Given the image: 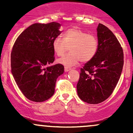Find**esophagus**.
Listing matches in <instances>:
<instances>
[{"label":"esophagus","mask_w":133,"mask_h":133,"mask_svg":"<svg viewBox=\"0 0 133 133\" xmlns=\"http://www.w3.org/2000/svg\"><path fill=\"white\" fill-rule=\"evenodd\" d=\"M71 69L70 68H69V67H67V66H65V68H64V71H65V72H68V71H70V70H71Z\"/></svg>","instance_id":"esophagus-1"}]
</instances>
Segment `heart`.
Returning <instances> with one entry per match:
<instances>
[{
  "mask_svg": "<svg viewBox=\"0 0 133 133\" xmlns=\"http://www.w3.org/2000/svg\"><path fill=\"white\" fill-rule=\"evenodd\" d=\"M52 47L57 56H62L69 50L71 52L60 58L58 62L67 66L77 64L79 61L89 62L96 56L98 41L93 35L77 28L67 30L64 39L57 37L53 40Z\"/></svg>",
  "mask_w": 133,
  "mask_h": 133,
  "instance_id": "obj_1",
  "label": "heart"
}]
</instances>
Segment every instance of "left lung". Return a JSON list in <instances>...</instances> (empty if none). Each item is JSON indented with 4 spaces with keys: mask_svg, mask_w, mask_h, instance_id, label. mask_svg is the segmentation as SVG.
Returning <instances> with one entry per match:
<instances>
[{
    "mask_svg": "<svg viewBox=\"0 0 133 133\" xmlns=\"http://www.w3.org/2000/svg\"><path fill=\"white\" fill-rule=\"evenodd\" d=\"M97 31V53L81 69L77 84L79 98L92 104L102 103L111 95L124 64L123 48L112 31L102 24H99Z\"/></svg>",
    "mask_w": 133,
    "mask_h": 133,
    "instance_id": "obj_1",
    "label": "left lung"
}]
</instances>
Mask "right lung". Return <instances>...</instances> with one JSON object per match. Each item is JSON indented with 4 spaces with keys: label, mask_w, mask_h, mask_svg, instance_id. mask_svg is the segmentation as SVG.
Returning a JSON list of instances; mask_svg holds the SVG:
<instances>
[{
    "label": "right lung",
    "mask_w": 133,
    "mask_h": 133,
    "mask_svg": "<svg viewBox=\"0 0 133 133\" xmlns=\"http://www.w3.org/2000/svg\"><path fill=\"white\" fill-rule=\"evenodd\" d=\"M61 24L36 23L24 30L11 52V72L18 87L28 99L43 102L51 97L64 65L54 61L53 40L61 31Z\"/></svg>",
    "instance_id": "add662e5"
}]
</instances>
